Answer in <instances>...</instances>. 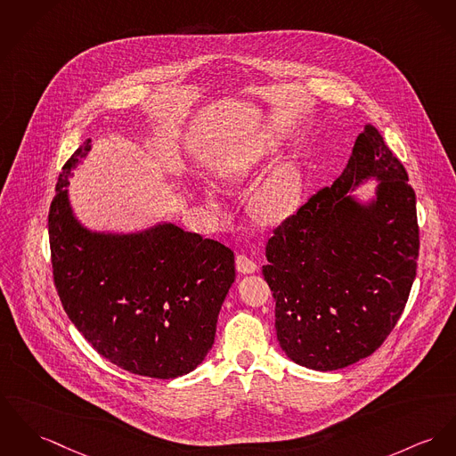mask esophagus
Here are the masks:
<instances>
[{"label":"esophagus","instance_id":"esophagus-1","mask_svg":"<svg viewBox=\"0 0 456 456\" xmlns=\"http://www.w3.org/2000/svg\"><path fill=\"white\" fill-rule=\"evenodd\" d=\"M235 265H237V272L242 274L256 273L257 272V265L245 254H239L237 259H235Z\"/></svg>","mask_w":456,"mask_h":456}]
</instances>
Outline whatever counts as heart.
Here are the masks:
<instances>
[{
	"mask_svg": "<svg viewBox=\"0 0 456 456\" xmlns=\"http://www.w3.org/2000/svg\"><path fill=\"white\" fill-rule=\"evenodd\" d=\"M276 142L270 136L247 143L232 153L221 166V176L230 183H240L254 175L274 152ZM303 200L301 169L285 162L259 183L250 197V213L263 224H281L299 209Z\"/></svg>",
	"mask_w": 456,
	"mask_h": 456,
	"instance_id": "1",
	"label": "heart"
}]
</instances>
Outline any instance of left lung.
Segmentation results:
<instances>
[{
  "mask_svg": "<svg viewBox=\"0 0 456 456\" xmlns=\"http://www.w3.org/2000/svg\"><path fill=\"white\" fill-rule=\"evenodd\" d=\"M377 181L362 203L350 191ZM417 199L408 175L371 124L346 169L283 221L263 266L283 353L332 371L370 356L395 329L417 274Z\"/></svg>",
  "mask_w": 456,
  "mask_h": 456,
  "instance_id": "obj_1",
  "label": "left lung"
}]
</instances>
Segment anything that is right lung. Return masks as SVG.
Masks as SVG:
<instances>
[{"instance_id": "obj_1", "label": "right lung", "mask_w": 456, "mask_h": 456, "mask_svg": "<svg viewBox=\"0 0 456 456\" xmlns=\"http://www.w3.org/2000/svg\"><path fill=\"white\" fill-rule=\"evenodd\" d=\"M86 140L61 167L48 214L53 280L74 327L122 370L176 379L204 362L235 281L233 252L173 223L143 232H92L74 216L69 178Z\"/></svg>"}]
</instances>
